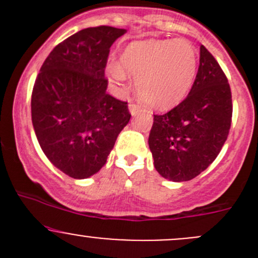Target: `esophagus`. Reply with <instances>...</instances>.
Here are the masks:
<instances>
[{
	"label": "esophagus",
	"mask_w": 258,
	"mask_h": 258,
	"mask_svg": "<svg viewBox=\"0 0 258 258\" xmlns=\"http://www.w3.org/2000/svg\"><path fill=\"white\" fill-rule=\"evenodd\" d=\"M128 110H130V113H131L132 116H136V114H139L140 112H141V107H140L139 105H136V103H130Z\"/></svg>",
	"instance_id": "obj_1"
}]
</instances>
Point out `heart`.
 <instances>
[{
    "instance_id": "heart-1",
    "label": "heart",
    "mask_w": 258,
    "mask_h": 258,
    "mask_svg": "<svg viewBox=\"0 0 258 258\" xmlns=\"http://www.w3.org/2000/svg\"><path fill=\"white\" fill-rule=\"evenodd\" d=\"M199 52L184 40L140 41L124 48L121 63L108 66L116 83H124L127 72L136 77L139 97L156 110H171L188 95L196 80Z\"/></svg>"
}]
</instances>
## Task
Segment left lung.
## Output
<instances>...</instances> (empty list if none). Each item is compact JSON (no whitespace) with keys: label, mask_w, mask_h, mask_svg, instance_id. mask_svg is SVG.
I'll list each match as a JSON object with an SVG mask.
<instances>
[{"label":"left lung","mask_w":258,"mask_h":258,"mask_svg":"<svg viewBox=\"0 0 258 258\" xmlns=\"http://www.w3.org/2000/svg\"><path fill=\"white\" fill-rule=\"evenodd\" d=\"M232 96L227 77L205 46L188 96L165 114H153L148 137L156 171L173 182L204 172L227 140Z\"/></svg>","instance_id":"obj_1"}]
</instances>
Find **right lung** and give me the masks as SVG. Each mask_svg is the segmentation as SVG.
Returning <instances> with one entry per match:
<instances>
[{"mask_svg":"<svg viewBox=\"0 0 258 258\" xmlns=\"http://www.w3.org/2000/svg\"><path fill=\"white\" fill-rule=\"evenodd\" d=\"M124 33L110 26L79 31L52 49L36 79V137L52 165L72 178H88L105 166L131 118L127 102L106 92L110 47Z\"/></svg>","mask_w":258,"mask_h":258,"instance_id":"add662e5","label":"right lung"}]
</instances>
